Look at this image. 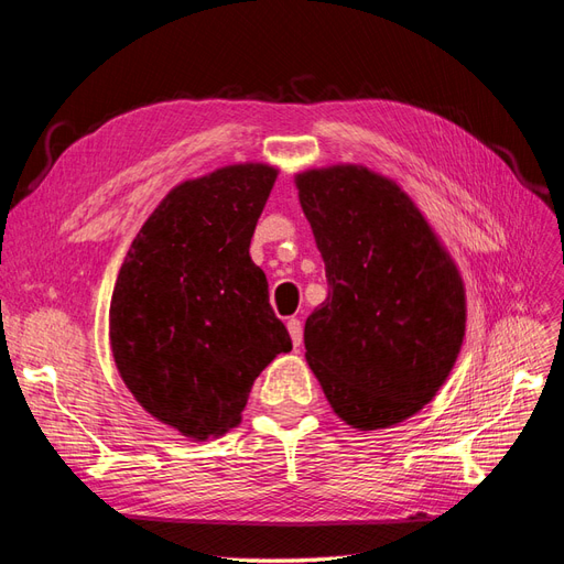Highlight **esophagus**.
I'll return each mask as SVG.
<instances>
[{
    "label": "esophagus",
    "mask_w": 564,
    "mask_h": 564,
    "mask_svg": "<svg viewBox=\"0 0 564 564\" xmlns=\"http://www.w3.org/2000/svg\"><path fill=\"white\" fill-rule=\"evenodd\" d=\"M286 329H289V336H292V344L299 348L301 340H303V327H301V322L292 317V319L286 322Z\"/></svg>",
    "instance_id": "1"
}]
</instances>
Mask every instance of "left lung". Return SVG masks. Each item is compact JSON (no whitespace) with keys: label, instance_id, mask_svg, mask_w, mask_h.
Here are the masks:
<instances>
[{"label":"left lung","instance_id":"obj_1","mask_svg":"<svg viewBox=\"0 0 564 564\" xmlns=\"http://www.w3.org/2000/svg\"><path fill=\"white\" fill-rule=\"evenodd\" d=\"M329 296L305 319V360L338 419L395 425L429 404L464 346L466 286L398 181L362 164L296 174Z\"/></svg>","mask_w":564,"mask_h":564}]
</instances>
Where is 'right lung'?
<instances>
[{"label":"right lung","mask_w":564,"mask_h":564,"mask_svg":"<svg viewBox=\"0 0 564 564\" xmlns=\"http://www.w3.org/2000/svg\"><path fill=\"white\" fill-rule=\"evenodd\" d=\"M278 174L240 162L174 185L119 268L110 301L119 377L152 419L191 440L235 429L256 377L292 350L249 256Z\"/></svg>","instance_id":"add662e5"}]
</instances>
